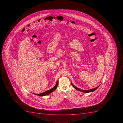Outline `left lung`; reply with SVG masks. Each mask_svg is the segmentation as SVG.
<instances>
[{"mask_svg": "<svg viewBox=\"0 0 123 123\" xmlns=\"http://www.w3.org/2000/svg\"><path fill=\"white\" fill-rule=\"evenodd\" d=\"M72 85V86H73L74 88L75 89H76V90H78V91H80V92H84V93H89V92H93V91H95L96 89H97L98 88V87L100 86V85L98 86L96 88H93V89H90V90H81V89H80V88H77L75 86L73 85V84H72V83H71Z\"/></svg>", "mask_w": 123, "mask_h": 123, "instance_id": "left-lung-1", "label": "left lung"}]
</instances>
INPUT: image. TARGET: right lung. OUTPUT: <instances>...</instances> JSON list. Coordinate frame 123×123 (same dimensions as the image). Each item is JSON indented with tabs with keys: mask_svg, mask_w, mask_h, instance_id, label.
Returning a JSON list of instances; mask_svg holds the SVG:
<instances>
[{
	"mask_svg": "<svg viewBox=\"0 0 123 123\" xmlns=\"http://www.w3.org/2000/svg\"><path fill=\"white\" fill-rule=\"evenodd\" d=\"M58 81H56V83L55 86L52 88L51 89L48 90V91H46L45 92H43V93H40V94H35V93H33V94L35 95H38V96H43L45 95H48L49 94H50L52 92H53V91H55V90H56V88H57V86H58Z\"/></svg>",
	"mask_w": 123,
	"mask_h": 123,
	"instance_id": "add662e5",
	"label": "right lung"
}]
</instances>
